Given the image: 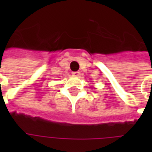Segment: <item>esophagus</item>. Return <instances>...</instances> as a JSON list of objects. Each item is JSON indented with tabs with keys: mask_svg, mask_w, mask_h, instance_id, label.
<instances>
[{
	"mask_svg": "<svg viewBox=\"0 0 152 152\" xmlns=\"http://www.w3.org/2000/svg\"><path fill=\"white\" fill-rule=\"evenodd\" d=\"M72 74V76H78L80 75V72H73Z\"/></svg>",
	"mask_w": 152,
	"mask_h": 152,
	"instance_id": "1",
	"label": "esophagus"
}]
</instances>
